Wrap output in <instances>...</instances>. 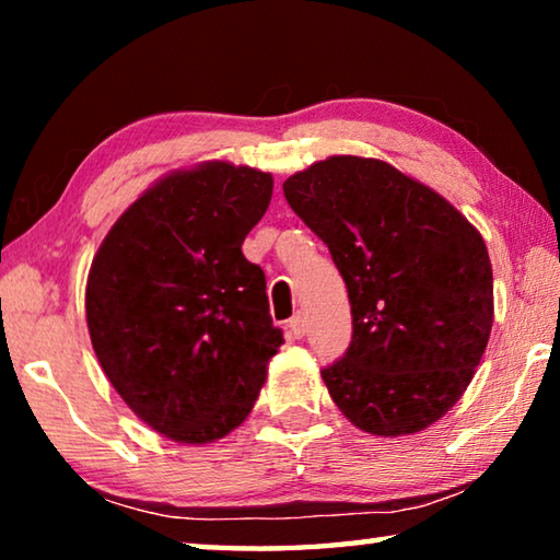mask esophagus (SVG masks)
Wrapping results in <instances>:
<instances>
[{"label":"esophagus","instance_id":"obj_1","mask_svg":"<svg viewBox=\"0 0 560 560\" xmlns=\"http://www.w3.org/2000/svg\"><path fill=\"white\" fill-rule=\"evenodd\" d=\"M306 328H308V324H306V316H303V314H296L289 320V330H291L293 338L306 336Z\"/></svg>","mask_w":560,"mask_h":560}]
</instances>
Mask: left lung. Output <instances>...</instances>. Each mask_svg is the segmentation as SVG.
Returning <instances> with one entry per match:
<instances>
[{
  "label": "left lung",
  "instance_id": "left-lung-1",
  "mask_svg": "<svg viewBox=\"0 0 560 560\" xmlns=\"http://www.w3.org/2000/svg\"><path fill=\"white\" fill-rule=\"evenodd\" d=\"M346 281L353 340L320 371L363 432L400 438L447 415L494 324L487 244L467 217L375 158L334 155L283 183Z\"/></svg>",
  "mask_w": 560,
  "mask_h": 560
}]
</instances>
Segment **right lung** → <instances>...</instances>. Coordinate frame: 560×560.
<instances>
[{
  "label": "right lung",
  "mask_w": 560,
  "mask_h": 560,
  "mask_svg": "<svg viewBox=\"0 0 560 560\" xmlns=\"http://www.w3.org/2000/svg\"><path fill=\"white\" fill-rule=\"evenodd\" d=\"M273 177L207 160L132 202L93 257L86 324L103 373L167 440L207 444L257 402L283 343L267 279L242 254Z\"/></svg>",
  "instance_id": "1"
}]
</instances>
